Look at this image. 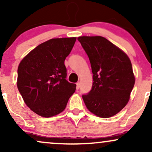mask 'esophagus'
Masks as SVG:
<instances>
[{"label":"esophagus","mask_w":152,"mask_h":152,"mask_svg":"<svg viewBox=\"0 0 152 152\" xmlns=\"http://www.w3.org/2000/svg\"><path fill=\"white\" fill-rule=\"evenodd\" d=\"M80 86H81V83H80V82H77V83H76V89H79Z\"/></svg>","instance_id":"34e87169"}]
</instances>
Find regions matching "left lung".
I'll return each mask as SVG.
<instances>
[{"label":"left lung","instance_id":"left-lung-1","mask_svg":"<svg viewBox=\"0 0 152 152\" xmlns=\"http://www.w3.org/2000/svg\"><path fill=\"white\" fill-rule=\"evenodd\" d=\"M78 41L93 73L91 90L82 95L85 105L99 117L114 116L127 104L135 83L130 59L102 36H80Z\"/></svg>","mask_w":152,"mask_h":152}]
</instances>
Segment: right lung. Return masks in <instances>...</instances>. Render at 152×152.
Segmentation results:
<instances>
[{
	"label": "right lung",
	"mask_w": 152,
	"mask_h": 152,
	"mask_svg": "<svg viewBox=\"0 0 152 152\" xmlns=\"http://www.w3.org/2000/svg\"><path fill=\"white\" fill-rule=\"evenodd\" d=\"M76 38H52L38 45L23 58L18 68L17 86L34 112L51 117L65 109L76 85L66 79L64 61Z\"/></svg>",
	"instance_id": "right-lung-1"
}]
</instances>
